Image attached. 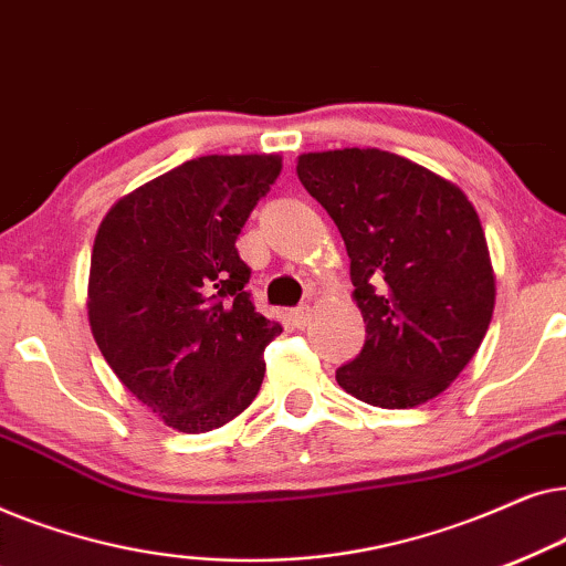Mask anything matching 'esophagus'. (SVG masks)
Returning a JSON list of instances; mask_svg holds the SVG:
<instances>
[{"label":"esophagus","instance_id":"obj_1","mask_svg":"<svg viewBox=\"0 0 566 566\" xmlns=\"http://www.w3.org/2000/svg\"><path fill=\"white\" fill-rule=\"evenodd\" d=\"M308 319H312V308L308 306H298L291 312V322L296 324V327H306Z\"/></svg>","mask_w":566,"mask_h":566}]
</instances>
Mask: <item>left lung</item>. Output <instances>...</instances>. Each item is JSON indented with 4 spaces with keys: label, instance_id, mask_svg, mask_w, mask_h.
<instances>
[{
    "label": "left lung",
    "instance_id": "obj_1",
    "mask_svg": "<svg viewBox=\"0 0 566 566\" xmlns=\"http://www.w3.org/2000/svg\"><path fill=\"white\" fill-rule=\"evenodd\" d=\"M296 172L345 239L366 322V345L337 384L384 409L436 399L474 358L494 312L490 250L467 192L381 149L308 151Z\"/></svg>",
    "mask_w": 566,
    "mask_h": 566
}]
</instances>
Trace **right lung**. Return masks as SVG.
<instances>
[{"label":"right lung","instance_id":"right-lung-1","mask_svg":"<svg viewBox=\"0 0 566 566\" xmlns=\"http://www.w3.org/2000/svg\"><path fill=\"white\" fill-rule=\"evenodd\" d=\"M277 154H208L123 196L90 262L92 337L167 428L208 432L242 415L283 327L254 312L237 237L281 175Z\"/></svg>","mask_w":566,"mask_h":566}]
</instances>
